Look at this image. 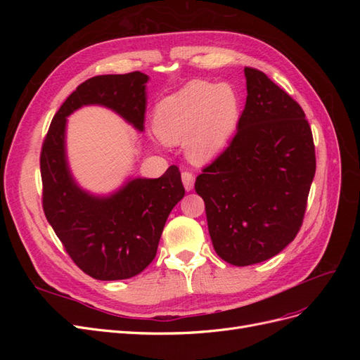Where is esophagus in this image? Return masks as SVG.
I'll return each mask as SVG.
<instances>
[{
  "instance_id": "esophagus-1",
  "label": "esophagus",
  "mask_w": 360,
  "mask_h": 360,
  "mask_svg": "<svg viewBox=\"0 0 360 360\" xmlns=\"http://www.w3.org/2000/svg\"><path fill=\"white\" fill-rule=\"evenodd\" d=\"M181 180H183V186L188 192L193 189V183H195V177L193 174L189 171H183L181 172Z\"/></svg>"
}]
</instances>
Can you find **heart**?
<instances>
[{"label": "heart", "instance_id": "heart-1", "mask_svg": "<svg viewBox=\"0 0 360 360\" xmlns=\"http://www.w3.org/2000/svg\"><path fill=\"white\" fill-rule=\"evenodd\" d=\"M240 114V97L231 85L191 81L158 103L155 130L168 144L186 141L192 159L210 160L231 143Z\"/></svg>", "mask_w": 360, "mask_h": 360}]
</instances>
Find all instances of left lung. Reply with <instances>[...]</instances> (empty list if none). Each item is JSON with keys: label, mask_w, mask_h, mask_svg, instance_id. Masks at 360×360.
Wrapping results in <instances>:
<instances>
[{"label": "left lung", "mask_w": 360, "mask_h": 360, "mask_svg": "<svg viewBox=\"0 0 360 360\" xmlns=\"http://www.w3.org/2000/svg\"><path fill=\"white\" fill-rule=\"evenodd\" d=\"M246 105L237 134L195 181L216 254L250 266L279 254L299 233L315 176V148L300 105L245 68Z\"/></svg>", "instance_id": "1"}]
</instances>
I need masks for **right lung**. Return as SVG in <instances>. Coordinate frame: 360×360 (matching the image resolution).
I'll use <instances>...</instances> for the list:
<instances>
[{
	"label": "right lung",
	"instance_id": "right-lung-1",
	"mask_svg": "<svg viewBox=\"0 0 360 360\" xmlns=\"http://www.w3.org/2000/svg\"><path fill=\"white\" fill-rule=\"evenodd\" d=\"M147 82L148 76L141 72L82 82L53 115L41 147L46 219L75 264L99 281L129 279L153 261L163 226L184 197V188L179 168L171 165L159 179H127L110 195L82 189L68 160V117L82 106L99 105L143 132Z\"/></svg>",
	"mask_w": 360,
	"mask_h": 360
}]
</instances>
